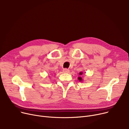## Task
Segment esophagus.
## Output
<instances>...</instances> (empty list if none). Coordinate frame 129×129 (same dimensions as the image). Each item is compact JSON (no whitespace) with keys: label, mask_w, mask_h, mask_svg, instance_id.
Returning a JSON list of instances; mask_svg holds the SVG:
<instances>
[{"label":"esophagus","mask_w":129,"mask_h":129,"mask_svg":"<svg viewBox=\"0 0 129 129\" xmlns=\"http://www.w3.org/2000/svg\"><path fill=\"white\" fill-rule=\"evenodd\" d=\"M63 72L64 73H69L70 72V70L69 69H64L63 70Z\"/></svg>","instance_id":"34e87169"}]
</instances>
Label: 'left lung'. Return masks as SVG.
I'll list each match as a JSON object with an SVG mask.
<instances>
[{
    "mask_svg": "<svg viewBox=\"0 0 129 129\" xmlns=\"http://www.w3.org/2000/svg\"><path fill=\"white\" fill-rule=\"evenodd\" d=\"M82 74H83V73H81V72H80V73H79L80 75H82ZM78 79H79V81H81L82 80V78L81 77H78Z\"/></svg>",
    "mask_w": 129,
    "mask_h": 129,
    "instance_id": "8db88e82",
    "label": "left lung"
}]
</instances>
